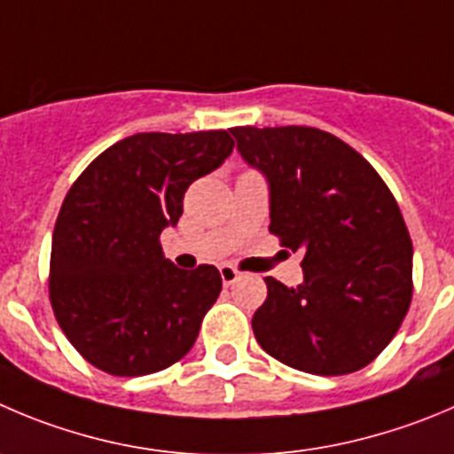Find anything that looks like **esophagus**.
Returning <instances> with one entry per match:
<instances>
[{
    "instance_id": "1",
    "label": "esophagus",
    "mask_w": 454,
    "mask_h": 454,
    "mask_svg": "<svg viewBox=\"0 0 454 454\" xmlns=\"http://www.w3.org/2000/svg\"><path fill=\"white\" fill-rule=\"evenodd\" d=\"M239 276H240V271H236L231 265H220V278H223L224 285L236 283V280H239Z\"/></svg>"
}]
</instances>
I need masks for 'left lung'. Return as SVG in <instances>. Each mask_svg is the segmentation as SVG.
Returning <instances> with one entry per match:
<instances>
[{"instance_id":"8db88e82","label":"left lung","mask_w":454,"mask_h":454,"mask_svg":"<svg viewBox=\"0 0 454 454\" xmlns=\"http://www.w3.org/2000/svg\"><path fill=\"white\" fill-rule=\"evenodd\" d=\"M270 189V231L303 252V283L267 276L252 318L261 348L321 377L356 372L399 330L412 299V240L368 160L314 127H234Z\"/></svg>"}]
</instances>
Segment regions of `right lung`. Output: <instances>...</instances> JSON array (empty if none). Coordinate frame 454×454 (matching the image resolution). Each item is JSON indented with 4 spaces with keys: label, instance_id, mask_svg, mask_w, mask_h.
<instances>
[{
    "label": "right lung",
    "instance_id": "1",
    "mask_svg": "<svg viewBox=\"0 0 454 454\" xmlns=\"http://www.w3.org/2000/svg\"><path fill=\"white\" fill-rule=\"evenodd\" d=\"M234 151L227 131L136 133L90 162L64 198L51 247V305L73 348L115 377L180 361L223 289L214 265L178 270L160 234L193 180Z\"/></svg>",
    "mask_w": 454,
    "mask_h": 454
}]
</instances>
